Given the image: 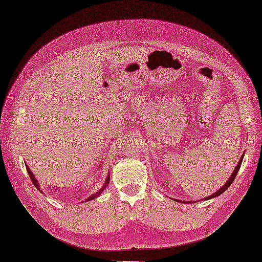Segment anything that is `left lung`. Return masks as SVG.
<instances>
[{
	"instance_id": "1",
	"label": "left lung",
	"mask_w": 262,
	"mask_h": 262,
	"mask_svg": "<svg viewBox=\"0 0 262 262\" xmlns=\"http://www.w3.org/2000/svg\"><path fill=\"white\" fill-rule=\"evenodd\" d=\"M243 159H244V155L241 156V158L239 159V163L237 164V166H236V168H234V170L232 171V173H231V176L229 177V179H228V182L221 187V188L219 189V190H217L216 192H213L212 195H210L209 197H206V198H204L205 200H208V199H211V198H216V197H218V196H220L221 193H223L224 191H226L228 188H229L230 187V185L232 184V182L234 180V178H236V176H237V173H238V171H239V168H240V166H241V163H243ZM176 201H178V203H183L182 200H178V199H175ZM187 203V201H186ZM185 203V204H186ZM192 203H196V201H192ZM188 204H189V201H188Z\"/></svg>"
}]
</instances>
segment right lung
<instances>
[{
	"instance_id": "right-lung-1",
	"label": "right lung",
	"mask_w": 262,
	"mask_h": 262,
	"mask_svg": "<svg viewBox=\"0 0 262 262\" xmlns=\"http://www.w3.org/2000/svg\"><path fill=\"white\" fill-rule=\"evenodd\" d=\"M26 169H28V172H29V176H30V178H31V180H32V183H33V185H34L35 187H36V189H38L39 191H41V189H39V185H38V182L37 180L35 179V176H34V173H32V171H31V169L29 168L28 167V165H26ZM110 184V175H107V178H106V180H105V183H104V185H103V187L102 188H100L96 193H94V195H92V196H90L89 198L87 199H85V201H90V200H93V199H95L96 197H98L100 193H102L103 191H104V189L106 188L107 187V185Z\"/></svg>"
}]
</instances>
